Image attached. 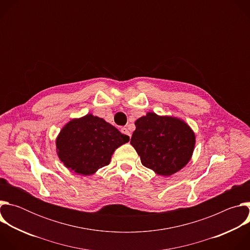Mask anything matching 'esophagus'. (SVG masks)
I'll return each instance as SVG.
<instances>
[{
    "label": "esophagus",
    "mask_w": 250,
    "mask_h": 250,
    "mask_svg": "<svg viewBox=\"0 0 250 250\" xmlns=\"http://www.w3.org/2000/svg\"><path fill=\"white\" fill-rule=\"evenodd\" d=\"M121 131H122V133H124V134L127 135L128 137H130V136H131V135H130L129 130H128L126 127H122V128H121Z\"/></svg>",
    "instance_id": "1"
}]
</instances>
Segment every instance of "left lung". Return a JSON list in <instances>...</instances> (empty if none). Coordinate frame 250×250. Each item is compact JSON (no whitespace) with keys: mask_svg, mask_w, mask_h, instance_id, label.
I'll list each match as a JSON object with an SVG mask.
<instances>
[{"mask_svg":"<svg viewBox=\"0 0 250 250\" xmlns=\"http://www.w3.org/2000/svg\"><path fill=\"white\" fill-rule=\"evenodd\" d=\"M134 125L130 144L144 166L158 175L170 176L190 161L196 137L185 122L147 113Z\"/></svg>","mask_w":250,"mask_h":250,"instance_id":"1","label":"left lung"}]
</instances>
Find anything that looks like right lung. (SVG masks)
<instances>
[{
  "label": "right lung",
  "mask_w": 250,
  "mask_h": 250,
  "mask_svg": "<svg viewBox=\"0 0 250 250\" xmlns=\"http://www.w3.org/2000/svg\"><path fill=\"white\" fill-rule=\"evenodd\" d=\"M129 140L111 124L89 114L70 121L56 139L59 159L81 175H91L110 164L114 151Z\"/></svg>",
  "instance_id": "right-lung-1"
}]
</instances>
